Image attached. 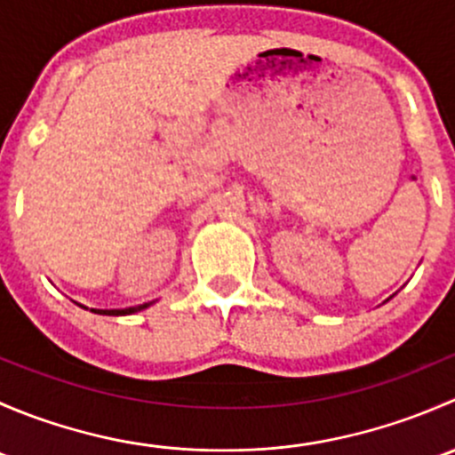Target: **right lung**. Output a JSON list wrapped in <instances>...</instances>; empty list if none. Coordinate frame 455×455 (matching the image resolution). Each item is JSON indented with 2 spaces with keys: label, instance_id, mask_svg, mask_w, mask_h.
I'll use <instances>...</instances> for the list:
<instances>
[{
  "label": "right lung",
  "instance_id": "1",
  "mask_svg": "<svg viewBox=\"0 0 455 455\" xmlns=\"http://www.w3.org/2000/svg\"><path fill=\"white\" fill-rule=\"evenodd\" d=\"M149 304H142L136 306V308H125V310H92V313H99V315H132V313H139V310L147 308Z\"/></svg>",
  "mask_w": 455,
  "mask_h": 455
}]
</instances>
